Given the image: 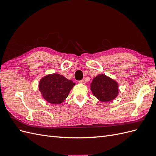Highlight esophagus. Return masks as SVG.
I'll list each match as a JSON object with an SVG mask.
<instances>
[{"label": "esophagus", "instance_id": "34e87169", "mask_svg": "<svg viewBox=\"0 0 156 156\" xmlns=\"http://www.w3.org/2000/svg\"><path fill=\"white\" fill-rule=\"evenodd\" d=\"M79 83H81V84H84V83H85V82H84V80H81V81H79Z\"/></svg>", "mask_w": 156, "mask_h": 156}]
</instances>
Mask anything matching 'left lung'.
<instances>
[{
  "label": "left lung",
  "instance_id": "8db88e82",
  "mask_svg": "<svg viewBox=\"0 0 156 156\" xmlns=\"http://www.w3.org/2000/svg\"><path fill=\"white\" fill-rule=\"evenodd\" d=\"M119 84L116 81L105 74L95 77L90 84V90L99 101L108 102L114 100L119 94Z\"/></svg>",
  "mask_w": 156,
  "mask_h": 156
}]
</instances>
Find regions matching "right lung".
Masks as SVG:
<instances>
[{"label":"right lung","instance_id":"add662e5","mask_svg":"<svg viewBox=\"0 0 156 156\" xmlns=\"http://www.w3.org/2000/svg\"><path fill=\"white\" fill-rule=\"evenodd\" d=\"M75 84L72 80L63 75L51 73L40 79L38 89L44 100L51 104L57 105L64 101Z\"/></svg>","mask_w":156,"mask_h":156}]
</instances>
